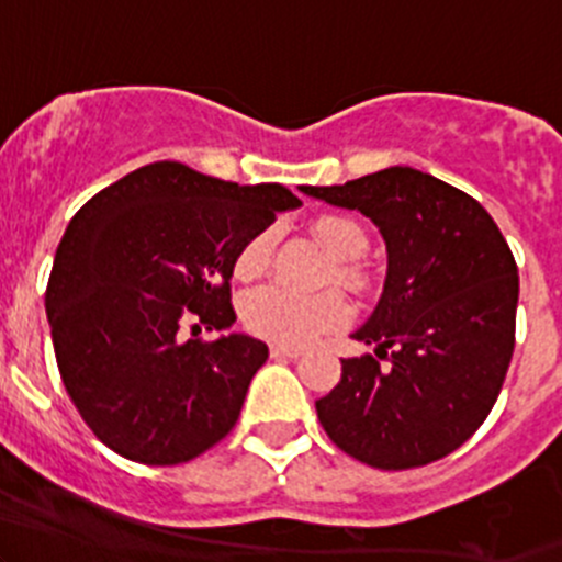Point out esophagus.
I'll return each instance as SVG.
<instances>
[{"label": "esophagus", "instance_id": "esophagus-1", "mask_svg": "<svg viewBox=\"0 0 562 562\" xmlns=\"http://www.w3.org/2000/svg\"><path fill=\"white\" fill-rule=\"evenodd\" d=\"M271 359H299L304 353L302 348H293V345H271L269 348Z\"/></svg>", "mask_w": 562, "mask_h": 562}]
</instances>
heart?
Returning a JSON list of instances; mask_svg holds the SVG:
<instances>
[{
	"mask_svg": "<svg viewBox=\"0 0 562 562\" xmlns=\"http://www.w3.org/2000/svg\"><path fill=\"white\" fill-rule=\"evenodd\" d=\"M313 236L321 241L331 258L356 260L367 249V231L348 214L326 212L313 220ZM274 236L271 231L249 236L234 258V274L239 280H255L269 269ZM339 277L348 282L361 280V269L356 263L339 266ZM350 310L339 293H321V296H299L282 288H260L252 291L241 304V317L252 334L274 342L304 345L317 334L339 328L348 321Z\"/></svg>",
	"mask_w": 562,
	"mask_h": 562,
	"instance_id": "heart-1",
	"label": "heart"
}]
</instances>
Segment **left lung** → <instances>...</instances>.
I'll list each match as a JSON object with an SVG mask.
<instances>
[{
    "label": "left lung",
    "instance_id": "1",
    "mask_svg": "<svg viewBox=\"0 0 562 562\" xmlns=\"http://www.w3.org/2000/svg\"><path fill=\"white\" fill-rule=\"evenodd\" d=\"M307 195L359 209L389 249L383 296L353 334L375 356L342 359V378L315 402L337 449L381 470L457 451L490 416L514 353L519 274L501 228L468 192L386 168Z\"/></svg>",
    "mask_w": 562,
    "mask_h": 562
}]
</instances>
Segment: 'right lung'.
<instances>
[{"mask_svg": "<svg viewBox=\"0 0 562 562\" xmlns=\"http://www.w3.org/2000/svg\"><path fill=\"white\" fill-rule=\"evenodd\" d=\"M299 203L282 184L239 187L162 160L78 209L45 313L61 383L100 443L140 464H181L236 427L269 348L195 334L236 321V252Z\"/></svg>", "mask_w": 562, "mask_h": 562, "instance_id": "1", "label": "right lung"}]
</instances>
